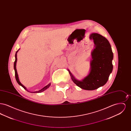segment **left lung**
<instances>
[{
  "mask_svg": "<svg viewBox=\"0 0 131 131\" xmlns=\"http://www.w3.org/2000/svg\"><path fill=\"white\" fill-rule=\"evenodd\" d=\"M90 39L93 40L95 48L92 52L91 70L82 81L76 80L68 70L72 81L84 90H93L104 85L108 81L113 69V57L111 46L106 38L98 33H92Z\"/></svg>",
  "mask_w": 131,
  "mask_h": 131,
  "instance_id": "1",
  "label": "left lung"
}]
</instances>
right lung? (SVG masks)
<instances>
[{
	"instance_id": "obj_1",
	"label": "right lung",
	"mask_w": 131,
	"mask_h": 131,
	"mask_svg": "<svg viewBox=\"0 0 131 131\" xmlns=\"http://www.w3.org/2000/svg\"><path fill=\"white\" fill-rule=\"evenodd\" d=\"M18 50H17V51H16V54H15V62H14V70H15V78H16V81H17V82L18 83V84H19V85H20V86H21L25 89L28 92H31V93H41V92L44 91V90H45L46 89H47V88H48L49 87H50V83H49L48 85H47V86H45V87H44V88H43L42 89H41V90H39V91H36V92H30V91H28V90L26 89V88H25V86L20 82V81H19V78H18V74H17V71L16 67V62H17V52L18 51Z\"/></svg>"
}]
</instances>
